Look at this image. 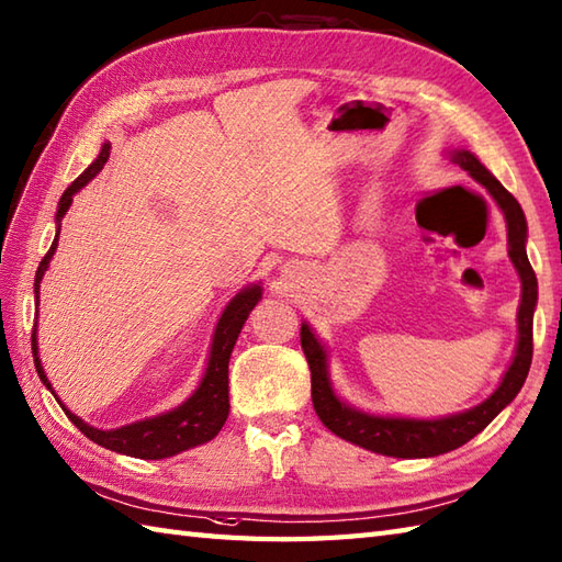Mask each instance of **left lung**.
<instances>
[{
    "label": "left lung",
    "mask_w": 562,
    "mask_h": 562,
    "mask_svg": "<svg viewBox=\"0 0 562 562\" xmlns=\"http://www.w3.org/2000/svg\"><path fill=\"white\" fill-rule=\"evenodd\" d=\"M449 159L453 164H459L463 171H469L475 181H479L487 193L493 195L497 207L503 210L505 222H507L509 260L515 262L521 280V302H519V314H517L519 340H517L515 360H512L509 369L505 372L503 381H499V386L495 389L493 396L485 398L481 405H475L471 411L437 417V420L369 415L338 398V393L333 391L330 376H328L326 348L321 345V340L314 336V330L306 324H302V333H300L302 350L306 355L308 369H312L314 411L321 417V423H324L333 435L348 439L352 445L364 447L369 451L384 453V457L425 459V457H439V453H447L451 449L465 445V441L483 432L505 405L515 401V396L524 386V381H527L529 367H531L533 308H536V296H539V284H536V274L527 258V220H524L521 205L469 149H451Z\"/></svg>",
    "instance_id": "left-lung-1"
}]
</instances>
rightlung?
<instances>
[{
  "mask_svg": "<svg viewBox=\"0 0 562 562\" xmlns=\"http://www.w3.org/2000/svg\"><path fill=\"white\" fill-rule=\"evenodd\" d=\"M109 157H111V145L105 142L99 151L97 161H93L89 169L83 171L77 181L65 190L63 198H59L57 214H55V222H57L55 241H53L50 250L45 254V258L41 260L38 270H35V284H33L35 302H38L43 274L55 256L59 222H63V217L67 214V210L71 205V198H75V193H79V190L87 186L91 178H97V173L103 169ZM260 294H262L260 284H250V288L238 292L234 300L226 304L220 324H217V328H214L207 369H205V374H202L200 386L193 391V396L183 401L178 408L147 417V420H139V423L117 427V429H97V427L83 423L81 417H77L71 411H67L63 401L57 398V393L53 391V384L45 376V369H43L41 357H38V338H35V330L38 328L33 326L31 350H33L35 372H38L43 384L53 391V396L57 398L59 405H63V411L67 413L69 420L75 423L79 432L87 435L91 441H97V445H101L105 449L125 453V457H135V459L157 461V459L173 457V453H181L186 449L205 445V441H210L212 437H217L222 425L226 423V415H229V357H232L236 338H238V333H241L248 314L254 312V306L260 302Z\"/></svg>",
  "mask_w": 562,
  "mask_h": 562,
  "instance_id": "add662e5",
  "label": "right lung"
}]
</instances>
